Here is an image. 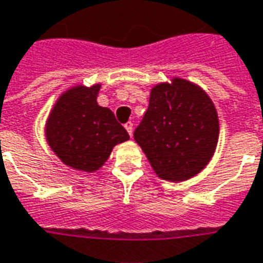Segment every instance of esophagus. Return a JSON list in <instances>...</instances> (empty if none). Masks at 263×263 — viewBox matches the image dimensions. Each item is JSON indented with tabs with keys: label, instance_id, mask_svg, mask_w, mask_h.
<instances>
[{
	"label": "esophagus",
	"instance_id": "34e87169",
	"mask_svg": "<svg viewBox=\"0 0 263 263\" xmlns=\"http://www.w3.org/2000/svg\"><path fill=\"white\" fill-rule=\"evenodd\" d=\"M124 126H125L126 132H128V134H129V137H132V131H134V124H132L131 121H128Z\"/></svg>",
	"mask_w": 263,
	"mask_h": 263
}]
</instances>
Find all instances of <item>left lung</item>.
Segmentation results:
<instances>
[{"instance_id":"1","label":"left lung","mask_w":263,"mask_h":263,"mask_svg":"<svg viewBox=\"0 0 263 263\" xmlns=\"http://www.w3.org/2000/svg\"><path fill=\"white\" fill-rule=\"evenodd\" d=\"M161 180L185 181L201 173L216 151L219 117L203 89L181 78L151 90L149 107L134 132Z\"/></svg>"}]
</instances>
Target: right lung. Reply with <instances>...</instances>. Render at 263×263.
I'll return each mask as SVG.
<instances>
[{
  "label": "right lung",
  "instance_id": "1",
  "mask_svg": "<svg viewBox=\"0 0 263 263\" xmlns=\"http://www.w3.org/2000/svg\"><path fill=\"white\" fill-rule=\"evenodd\" d=\"M100 86L69 87L58 97L46 122L48 146L64 164L78 171H97L112 147L129 139L114 112L97 104Z\"/></svg>",
  "mask_w": 263,
  "mask_h": 263
}]
</instances>
